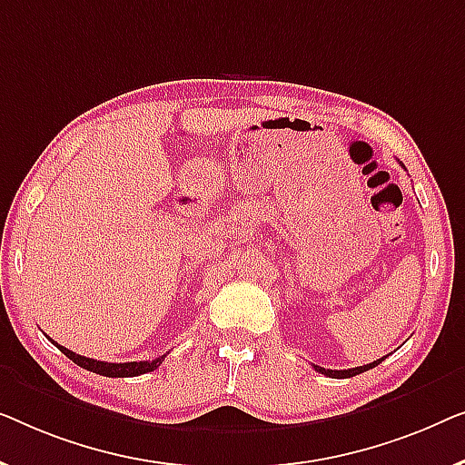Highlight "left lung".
Masks as SVG:
<instances>
[{"mask_svg": "<svg viewBox=\"0 0 465 465\" xmlns=\"http://www.w3.org/2000/svg\"><path fill=\"white\" fill-rule=\"evenodd\" d=\"M385 358V356H383ZM383 358H379V361L371 362V364H364V366H356V369H348V371H332V369H324V366H318L313 364V369H316L318 372H322V375L326 377H332V379H348V377H354V375H361V372L372 369V366H377L379 362L383 361Z\"/></svg>", "mask_w": 465, "mask_h": 465, "instance_id": "1", "label": "left lung"}]
</instances>
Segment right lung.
Returning <instances> with one entry per match:
<instances>
[{"label":"right lung","instance_id":"1","mask_svg":"<svg viewBox=\"0 0 465 465\" xmlns=\"http://www.w3.org/2000/svg\"><path fill=\"white\" fill-rule=\"evenodd\" d=\"M50 341H52V339H50ZM52 343H54V341H52ZM54 345L63 351L64 356L69 358V361H74L77 366H82V369H86L90 372H96V375H103V377L145 375V372H152V371L158 369L162 361L166 358V354H164V356L155 358V361H143V362H103V361H94V358H86V356L75 354V351L63 348V345H58V343H54Z\"/></svg>","mask_w":465,"mask_h":465}]
</instances>
